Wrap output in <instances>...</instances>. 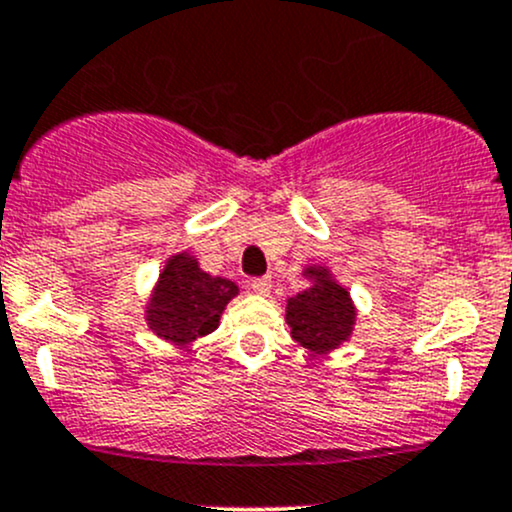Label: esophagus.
Here are the masks:
<instances>
[{
	"label": "esophagus",
	"instance_id": "obj_1",
	"mask_svg": "<svg viewBox=\"0 0 512 512\" xmlns=\"http://www.w3.org/2000/svg\"><path fill=\"white\" fill-rule=\"evenodd\" d=\"M250 289L255 291L257 296H267V294H269V289H272V279H269V277L252 279V282H250Z\"/></svg>",
	"mask_w": 512,
	"mask_h": 512
}]
</instances>
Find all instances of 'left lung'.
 Returning a JSON list of instances; mask_svg holds the SVG:
<instances>
[{
    "label": "left lung",
    "mask_w": 512,
    "mask_h": 512,
    "mask_svg": "<svg viewBox=\"0 0 512 512\" xmlns=\"http://www.w3.org/2000/svg\"><path fill=\"white\" fill-rule=\"evenodd\" d=\"M301 274L308 286L286 299L291 338L313 355H330L355 333L357 306L330 267L306 265Z\"/></svg>",
    "instance_id": "1"
}]
</instances>
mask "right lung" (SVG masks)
I'll return each instance as SVG.
<instances>
[{
    "label": "right lung",
    "mask_w": 512,
    "mask_h": 512,
    "mask_svg": "<svg viewBox=\"0 0 512 512\" xmlns=\"http://www.w3.org/2000/svg\"><path fill=\"white\" fill-rule=\"evenodd\" d=\"M238 291L230 279L204 272L192 252H174L145 301V323L160 340L187 347L218 328Z\"/></svg>",
    "instance_id": "right-lung-1"
}]
</instances>
